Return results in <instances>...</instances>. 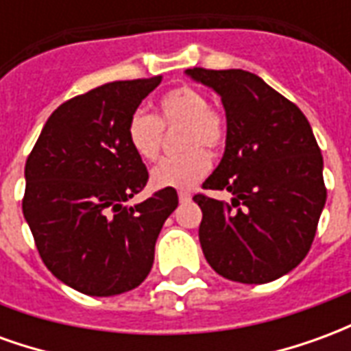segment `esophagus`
I'll return each mask as SVG.
<instances>
[{
  "mask_svg": "<svg viewBox=\"0 0 351 351\" xmlns=\"http://www.w3.org/2000/svg\"><path fill=\"white\" fill-rule=\"evenodd\" d=\"M178 199H180V203H188L191 199L190 191H178Z\"/></svg>",
  "mask_w": 351,
  "mask_h": 351,
  "instance_id": "obj_1",
  "label": "esophagus"
}]
</instances>
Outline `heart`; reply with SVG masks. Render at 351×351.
Segmentation results:
<instances>
[{
	"mask_svg": "<svg viewBox=\"0 0 351 351\" xmlns=\"http://www.w3.org/2000/svg\"><path fill=\"white\" fill-rule=\"evenodd\" d=\"M180 130V148L186 150L176 158L158 163L150 173V184L156 190H186L197 184L213 165L207 150L216 152L226 143V118L218 108L208 105L206 95L193 86L169 90L156 105V118L143 110L133 112L125 128L131 150L141 160H158L161 150V128Z\"/></svg>",
	"mask_w": 351,
	"mask_h": 351,
	"instance_id": "heart-1",
	"label": "heart"
}]
</instances>
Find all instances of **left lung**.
I'll list each match as a JSON object with an SVG mask.
<instances>
[{
    "instance_id": "left-lung-1",
    "label": "left lung",
    "mask_w": 351,
    "mask_h": 351,
    "mask_svg": "<svg viewBox=\"0 0 351 351\" xmlns=\"http://www.w3.org/2000/svg\"><path fill=\"white\" fill-rule=\"evenodd\" d=\"M221 97L226 152L205 190H228L231 203L205 193L199 243L223 278L267 284L308 254L327 190L324 158L306 116L263 79L243 69H186Z\"/></svg>"
}]
</instances>
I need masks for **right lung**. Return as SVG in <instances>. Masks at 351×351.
<instances>
[{
    "label": "right lung",
    "instance_id": "obj_1",
    "mask_svg": "<svg viewBox=\"0 0 351 351\" xmlns=\"http://www.w3.org/2000/svg\"><path fill=\"white\" fill-rule=\"evenodd\" d=\"M160 82V75L116 80L65 101L27 156L24 218L43 263L80 293L110 297L137 287L178 205L169 188L125 205L148 182L125 128Z\"/></svg>",
    "mask_w": 351,
    "mask_h": 351
}]
</instances>
